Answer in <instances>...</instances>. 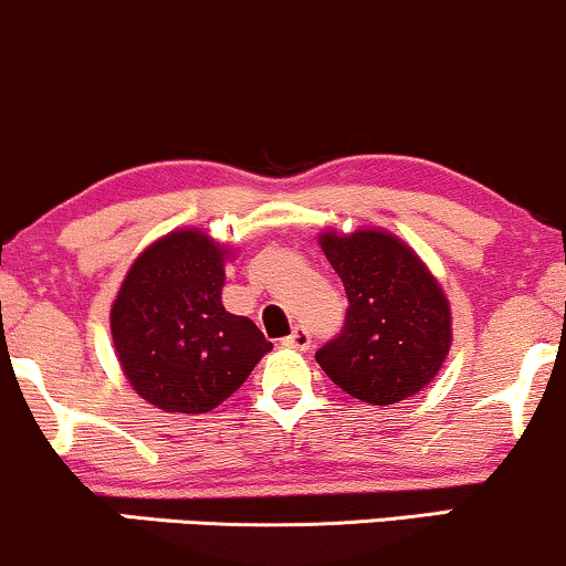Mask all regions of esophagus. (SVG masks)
Returning a JSON list of instances; mask_svg holds the SVG:
<instances>
[{"instance_id":"esophagus-1","label":"esophagus","mask_w":566,"mask_h":566,"mask_svg":"<svg viewBox=\"0 0 566 566\" xmlns=\"http://www.w3.org/2000/svg\"><path fill=\"white\" fill-rule=\"evenodd\" d=\"M284 346L297 348V350L311 348V335H308V329H305V327H295V329H292V333H290L287 337H284Z\"/></svg>"}]
</instances>
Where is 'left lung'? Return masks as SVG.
Here are the masks:
<instances>
[{
  "instance_id": "1",
  "label": "left lung",
  "mask_w": 566,
  "mask_h": 566,
  "mask_svg": "<svg viewBox=\"0 0 566 566\" xmlns=\"http://www.w3.org/2000/svg\"><path fill=\"white\" fill-rule=\"evenodd\" d=\"M322 250L348 295L340 335L316 350L337 388L396 405L437 378L452 346V314L426 263L394 233H322Z\"/></svg>"
}]
</instances>
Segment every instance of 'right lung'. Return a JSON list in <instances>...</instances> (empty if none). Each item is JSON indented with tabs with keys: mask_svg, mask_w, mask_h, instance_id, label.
Masks as SVG:
<instances>
[{
	"mask_svg": "<svg viewBox=\"0 0 566 566\" xmlns=\"http://www.w3.org/2000/svg\"><path fill=\"white\" fill-rule=\"evenodd\" d=\"M226 255L201 231L167 233L140 252L112 305L125 378L165 412H210L271 350L255 322L220 303Z\"/></svg>",
	"mask_w": 566,
	"mask_h": 566,
	"instance_id": "obj_1",
	"label": "right lung"
}]
</instances>
